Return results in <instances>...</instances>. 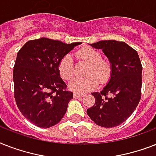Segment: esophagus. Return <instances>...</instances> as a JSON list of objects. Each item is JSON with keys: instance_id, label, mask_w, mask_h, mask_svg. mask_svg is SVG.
Returning a JSON list of instances; mask_svg holds the SVG:
<instances>
[{"instance_id": "esophagus-1", "label": "esophagus", "mask_w": 156, "mask_h": 156, "mask_svg": "<svg viewBox=\"0 0 156 156\" xmlns=\"http://www.w3.org/2000/svg\"><path fill=\"white\" fill-rule=\"evenodd\" d=\"M84 95L83 94H81V93H77L75 92L73 94V97L74 98H81V97H83Z\"/></svg>"}]
</instances>
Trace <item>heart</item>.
Here are the masks:
<instances>
[{
	"label": "heart",
	"instance_id": "b5f03b06",
	"mask_svg": "<svg viewBox=\"0 0 156 156\" xmlns=\"http://www.w3.org/2000/svg\"><path fill=\"white\" fill-rule=\"evenodd\" d=\"M81 62L88 64L85 78H75L71 80L69 87L76 92H87L95 89L99 84H106L111 78L112 66L108 60L104 59L102 54L94 48L84 47L75 52ZM59 73L65 80H69L74 73V62L69 54L61 59L58 65Z\"/></svg>",
	"mask_w": 156,
	"mask_h": 156
}]
</instances>
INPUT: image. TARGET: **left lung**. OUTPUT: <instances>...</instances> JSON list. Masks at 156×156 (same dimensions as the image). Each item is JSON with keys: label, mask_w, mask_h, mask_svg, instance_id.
I'll return each instance as SVG.
<instances>
[{"label": "left lung", "mask_w": 156, "mask_h": 156, "mask_svg": "<svg viewBox=\"0 0 156 156\" xmlns=\"http://www.w3.org/2000/svg\"><path fill=\"white\" fill-rule=\"evenodd\" d=\"M90 45L103 50L112 73L100 92L92 93L95 102L87 113L98 126L116 127L130 116L140 101L142 63L137 51L122 41L101 40Z\"/></svg>", "instance_id": "obj_1"}]
</instances>
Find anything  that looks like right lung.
I'll use <instances>...</instances> for the list:
<instances>
[{
  "instance_id": "1",
  "label": "right lung",
  "mask_w": 156,
  "mask_h": 156,
  "mask_svg": "<svg viewBox=\"0 0 156 156\" xmlns=\"http://www.w3.org/2000/svg\"><path fill=\"white\" fill-rule=\"evenodd\" d=\"M80 44L41 38L29 40L18 51L13 73L14 99L22 114L38 127L55 126L66 114L73 94L60 77L58 65Z\"/></svg>"
}]
</instances>
